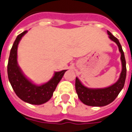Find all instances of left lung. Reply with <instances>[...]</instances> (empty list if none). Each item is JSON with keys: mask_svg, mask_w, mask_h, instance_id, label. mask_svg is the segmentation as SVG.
Instances as JSON below:
<instances>
[{"mask_svg": "<svg viewBox=\"0 0 132 132\" xmlns=\"http://www.w3.org/2000/svg\"><path fill=\"white\" fill-rule=\"evenodd\" d=\"M108 34L109 35L110 39L114 41L118 45L119 51L121 52L122 71L119 80L113 85L105 88L92 89L86 88L81 83L79 79L76 77L75 89L78 97L83 103L90 106L101 107L110 104L117 98L119 92H121L125 85L127 69L124 52L122 49L119 40L113 36L109 31H108Z\"/></svg>", "mask_w": 132, "mask_h": 132, "instance_id": "1", "label": "left lung"}]
</instances>
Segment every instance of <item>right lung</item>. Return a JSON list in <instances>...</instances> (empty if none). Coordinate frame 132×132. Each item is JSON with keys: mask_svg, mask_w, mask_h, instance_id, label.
Listing matches in <instances>:
<instances>
[{"mask_svg": "<svg viewBox=\"0 0 132 132\" xmlns=\"http://www.w3.org/2000/svg\"><path fill=\"white\" fill-rule=\"evenodd\" d=\"M24 31L17 36L11 48L7 64V74L14 92L21 100L33 105H41L51 98L58 83L62 79L66 70L55 72L53 78L41 86H36L30 81L22 72L17 62V49Z\"/></svg>", "mask_w": 132, "mask_h": 132, "instance_id": "1", "label": "right lung"}]
</instances>
